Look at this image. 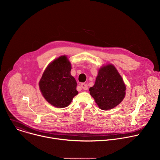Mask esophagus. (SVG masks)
I'll use <instances>...</instances> for the list:
<instances>
[{"label": "esophagus", "instance_id": "esophagus-1", "mask_svg": "<svg viewBox=\"0 0 160 160\" xmlns=\"http://www.w3.org/2000/svg\"><path fill=\"white\" fill-rule=\"evenodd\" d=\"M81 88H82L83 89H84V90H87V89H88V85H87L86 84H85V83H82V84H81Z\"/></svg>", "mask_w": 160, "mask_h": 160}]
</instances>
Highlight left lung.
Returning <instances> with one entry per match:
<instances>
[{
	"label": "left lung",
	"mask_w": 160,
	"mask_h": 160,
	"mask_svg": "<svg viewBox=\"0 0 160 160\" xmlns=\"http://www.w3.org/2000/svg\"><path fill=\"white\" fill-rule=\"evenodd\" d=\"M125 89L117 70L113 65L108 64L100 69L89 92L98 106L102 110H108L120 103L125 97Z\"/></svg>",
	"instance_id": "obj_1"
}]
</instances>
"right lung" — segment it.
<instances>
[{"label": "right lung", "instance_id": "add662e5", "mask_svg": "<svg viewBox=\"0 0 160 160\" xmlns=\"http://www.w3.org/2000/svg\"><path fill=\"white\" fill-rule=\"evenodd\" d=\"M71 70V64L67 57L61 56L50 63L40 81L43 97L57 108L68 107L78 94L77 82Z\"/></svg>", "mask_w": 160, "mask_h": 160}]
</instances>
